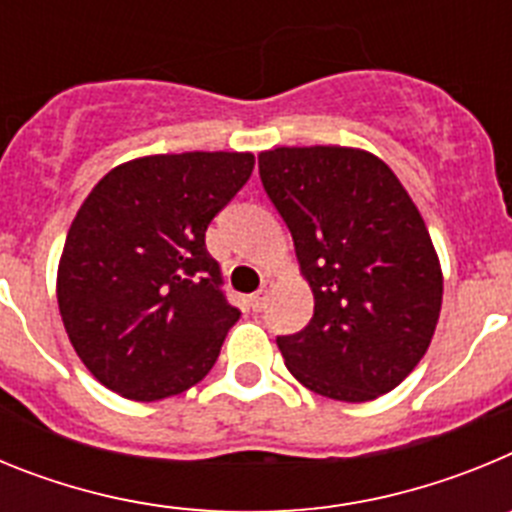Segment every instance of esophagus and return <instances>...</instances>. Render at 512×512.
<instances>
[{
    "label": "esophagus",
    "mask_w": 512,
    "mask_h": 512,
    "mask_svg": "<svg viewBox=\"0 0 512 512\" xmlns=\"http://www.w3.org/2000/svg\"><path fill=\"white\" fill-rule=\"evenodd\" d=\"M271 287H274V282H271V279H264V282H261V287H259V292H253V297H251L253 310H261V307L266 305V297H269Z\"/></svg>",
    "instance_id": "obj_1"
}]
</instances>
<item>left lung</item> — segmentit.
I'll return each mask as SVG.
<instances>
[{"label":"left lung","instance_id":"8db88e82","mask_svg":"<svg viewBox=\"0 0 512 512\" xmlns=\"http://www.w3.org/2000/svg\"><path fill=\"white\" fill-rule=\"evenodd\" d=\"M315 312L279 336L292 377L341 402L377 400L413 372L441 315L443 274L418 207L382 158L348 146L259 153Z\"/></svg>","mask_w":512,"mask_h":512}]
</instances>
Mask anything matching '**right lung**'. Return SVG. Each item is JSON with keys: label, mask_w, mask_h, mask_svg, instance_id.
I'll return each mask as SVG.
<instances>
[{"label": "right lung", "mask_w": 512, "mask_h": 512, "mask_svg": "<svg viewBox=\"0 0 512 512\" xmlns=\"http://www.w3.org/2000/svg\"><path fill=\"white\" fill-rule=\"evenodd\" d=\"M253 164V153L238 151L133 158L81 202L56 297L76 356L107 390L156 402L212 369L241 312L220 292L205 230Z\"/></svg>", "instance_id": "obj_1"}]
</instances>
